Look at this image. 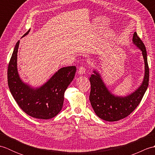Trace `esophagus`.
Segmentation results:
<instances>
[{
	"instance_id": "1",
	"label": "esophagus",
	"mask_w": 155,
	"mask_h": 155,
	"mask_svg": "<svg viewBox=\"0 0 155 155\" xmlns=\"http://www.w3.org/2000/svg\"><path fill=\"white\" fill-rule=\"evenodd\" d=\"M85 72V68L84 67H81L79 68V69H78V73L79 74H84Z\"/></svg>"
}]
</instances>
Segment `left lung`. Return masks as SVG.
Masks as SVG:
<instances>
[{"instance_id": "left-lung-1", "label": "left lung", "mask_w": 155, "mask_h": 155, "mask_svg": "<svg viewBox=\"0 0 155 155\" xmlns=\"http://www.w3.org/2000/svg\"><path fill=\"white\" fill-rule=\"evenodd\" d=\"M133 43L140 49L144 62V75L140 86L126 96L114 95L108 90L101 74L97 70L90 77L91 85L89 100L94 113L101 119L108 122L117 121L128 116L142 100L149 86V68L145 46L134 32Z\"/></svg>"}]
</instances>
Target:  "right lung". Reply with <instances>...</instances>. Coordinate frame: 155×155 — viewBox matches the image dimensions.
Wrapping results in <instances>:
<instances>
[{
  "label": "right lung",
  "instance_id": "add662e5",
  "mask_svg": "<svg viewBox=\"0 0 155 155\" xmlns=\"http://www.w3.org/2000/svg\"><path fill=\"white\" fill-rule=\"evenodd\" d=\"M29 31L22 37L28 35ZM19 43L20 41L16 42L8 67L9 90L25 113L39 119H50L62 110L64 92L73 80L77 68L75 66L61 68L41 87H32L24 83L18 74L17 53Z\"/></svg>",
  "mask_w": 155,
  "mask_h": 155
}]
</instances>
